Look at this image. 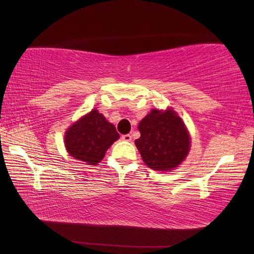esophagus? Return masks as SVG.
<instances>
[{
    "label": "esophagus",
    "instance_id": "1",
    "mask_svg": "<svg viewBox=\"0 0 254 254\" xmlns=\"http://www.w3.org/2000/svg\"><path fill=\"white\" fill-rule=\"evenodd\" d=\"M131 135L130 134H124V135H122V140L123 141H126V142H130L131 141Z\"/></svg>",
    "mask_w": 254,
    "mask_h": 254
}]
</instances>
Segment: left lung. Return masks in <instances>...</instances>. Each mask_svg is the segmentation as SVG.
I'll list each match as a JSON object with an SVG mask.
<instances>
[{
	"label": "left lung",
	"mask_w": 254,
	"mask_h": 254,
	"mask_svg": "<svg viewBox=\"0 0 254 254\" xmlns=\"http://www.w3.org/2000/svg\"><path fill=\"white\" fill-rule=\"evenodd\" d=\"M141 136L135 140L145 164L155 171H172L186 159L190 136L181 119L168 109H157L140 122Z\"/></svg>",
	"instance_id": "left-lung-1"
}]
</instances>
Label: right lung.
Segmentation results:
<instances>
[{"mask_svg":"<svg viewBox=\"0 0 254 254\" xmlns=\"http://www.w3.org/2000/svg\"><path fill=\"white\" fill-rule=\"evenodd\" d=\"M120 137L117 129L103 114L93 109L65 132L67 152L90 165L99 163L114 141Z\"/></svg>","mask_w":254,"mask_h":254,"instance_id":"right-lung-1","label":"right lung"}]
</instances>
